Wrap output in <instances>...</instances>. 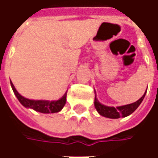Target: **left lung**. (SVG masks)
I'll return each mask as SVG.
<instances>
[{
    "label": "left lung",
    "mask_w": 158,
    "mask_h": 158,
    "mask_svg": "<svg viewBox=\"0 0 158 158\" xmlns=\"http://www.w3.org/2000/svg\"><path fill=\"white\" fill-rule=\"evenodd\" d=\"M146 91L143 95L142 97L135 102L131 103L129 105H125V106H118V107L104 106L102 104H101L96 98H95V106H96L97 112L103 117H106L109 118H119L121 117L124 118V117L130 115L131 113H134L137 109V107L139 106V104L142 102L143 99L146 96Z\"/></svg>",
    "instance_id": "left-lung-1"
}]
</instances>
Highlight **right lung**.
I'll list each match as a JSON object with an SVG mask.
<instances>
[{"instance_id":"obj_1","label":"right lung","mask_w":158,"mask_h":158,"mask_svg":"<svg viewBox=\"0 0 158 158\" xmlns=\"http://www.w3.org/2000/svg\"><path fill=\"white\" fill-rule=\"evenodd\" d=\"M11 85H12V90L17 96V98L19 99L20 103L23 106L25 107H29L32 109L35 110L37 112L42 113H58L62 109V107L64 106L66 103V97L67 94L62 96V98L58 101H54V102H48V101H34V100H29L27 98H24L19 94L15 87L13 85V84L11 81Z\"/></svg>"}]
</instances>
